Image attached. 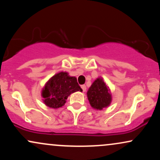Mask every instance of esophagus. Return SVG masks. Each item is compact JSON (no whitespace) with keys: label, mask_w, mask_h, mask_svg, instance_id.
Masks as SVG:
<instances>
[{"label":"esophagus","mask_w":160,"mask_h":160,"mask_svg":"<svg viewBox=\"0 0 160 160\" xmlns=\"http://www.w3.org/2000/svg\"><path fill=\"white\" fill-rule=\"evenodd\" d=\"M81 88H82V91L86 92V85H82L81 86Z\"/></svg>","instance_id":"obj_1"}]
</instances>
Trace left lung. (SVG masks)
Wrapping results in <instances>:
<instances>
[{"label":"left lung","instance_id":"1","mask_svg":"<svg viewBox=\"0 0 160 160\" xmlns=\"http://www.w3.org/2000/svg\"><path fill=\"white\" fill-rule=\"evenodd\" d=\"M86 94L91 107L95 110L102 111L103 108L110 106L112 102L111 89L102 77H99L92 82Z\"/></svg>","mask_w":160,"mask_h":160}]
</instances>
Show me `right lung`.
I'll return each mask as SVG.
<instances>
[{
	"mask_svg": "<svg viewBox=\"0 0 160 160\" xmlns=\"http://www.w3.org/2000/svg\"><path fill=\"white\" fill-rule=\"evenodd\" d=\"M82 92L75 77L66 71L53 75L45 83L41 90L43 102L47 107L57 109L65 105L68 96L75 92Z\"/></svg>",
	"mask_w": 160,
	"mask_h": 160,
	"instance_id": "1",
	"label": "right lung"
}]
</instances>
